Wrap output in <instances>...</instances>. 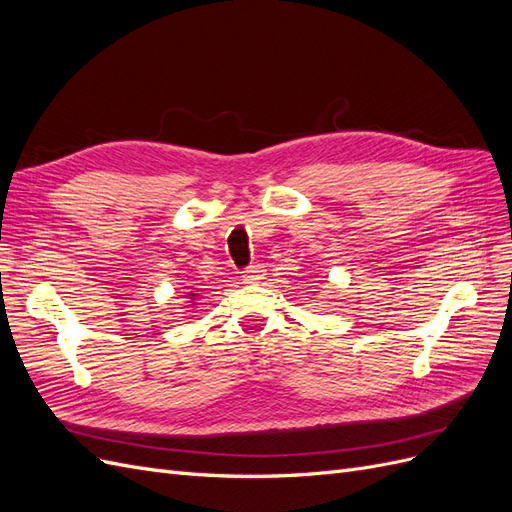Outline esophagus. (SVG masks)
Segmentation results:
<instances>
[{
    "instance_id": "1",
    "label": "esophagus",
    "mask_w": 512,
    "mask_h": 512,
    "mask_svg": "<svg viewBox=\"0 0 512 512\" xmlns=\"http://www.w3.org/2000/svg\"><path fill=\"white\" fill-rule=\"evenodd\" d=\"M265 269H262L260 265H252L250 269H247L245 273H243V282L245 284H256V282H260V280H265Z\"/></svg>"
}]
</instances>
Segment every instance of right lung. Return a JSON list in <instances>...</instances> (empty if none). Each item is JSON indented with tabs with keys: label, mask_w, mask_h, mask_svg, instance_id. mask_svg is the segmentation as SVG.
<instances>
[{
	"label": "right lung",
	"mask_w": 512,
	"mask_h": 512,
	"mask_svg": "<svg viewBox=\"0 0 512 512\" xmlns=\"http://www.w3.org/2000/svg\"><path fill=\"white\" fill-rule=\"evenodd\" d=\"M185 297H188L190 301H188V309H194V305H196V301L200 299V292L198 290H192V292H188V294H185Z\"/></svg>",
	"instance_id": "1"
}]
</instances>
